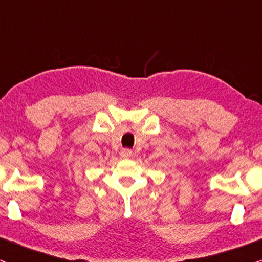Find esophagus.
<instances>
[{"instance_id":"34e87169","label":"esophagus","mask_w":262,"mask_h":262,"mask_svg":"<svg viewBox=\"0 0 262 262\" xmlns=\"http://www.w3.org/2000/svg\"><path fill=\"white\" fill-rule=\"evenodd\" d=\"M121 156L123 157V158H129V157L132 156V151L129 148H123L121 151Z\"/></svg>"}]
</instances>
